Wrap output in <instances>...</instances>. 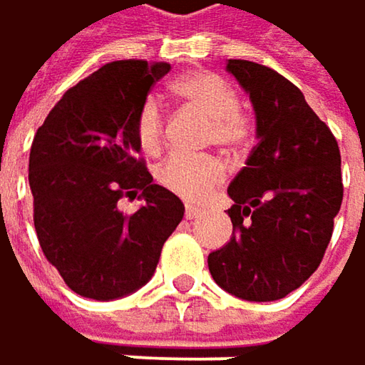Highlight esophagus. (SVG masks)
I'll return each instance as SVG.
<instances>
[{
  "instance_id": "34e87169",
  "label": "esophagus",
  "mask_w": 365,
  "mask_h": 365,
  "mask_svg": "<svg viewBox=\"0 0 365 365\" xmlns=\"http://www.w3.org/2000/svg\"><path fill=\"white\" fill-rule=\"evenodd\" d=\"M185 217H187L189 221H193V219H197V217H200V210H197L195 206L187 204V208H185Z\"/></svg>"
}]
</instances>
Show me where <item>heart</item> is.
<instances>
[{
	"instance_id": "b5f03b06",
	"label": "heart",
	"mask_w": 365,
	"mask_h": 365,
	"mask_svg": "<svg viewBox=\"0 0 365 365\" xmlns=\"http://www.w3.org/2000/svg\"><path fill=\"white\" fill-rule=\"evenodd\" d=\"M172 91L210 120V140L223 150H238L251 138V120L238 108V95L215 72H195L178 78ZM133 138L144 155H157L163 144V116L155 97H148L133 120ZM225 176L215 157L191 159L174 155L157 168V180L168 191L189 200H204Z\"/></svg>"
}]
</instances>
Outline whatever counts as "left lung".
Listing matches in <instances>:
<instances>
[{"label":"left lung","mask_w":365,"mask_h":365,"mask_svg":"<svg viewBox=\"0 0 365 365\" xmlns=\"http://www.w3.org/2000/svg\"><path fill=\"white\" fill-rule=\"evenodd\" d=\"M225 70L255 110L257 146L232 180L234 234L208 255L227 293L274 302L319 268L342 204L340 150L302 91L266 66L230 59Z\"/></svg>","instance_id":"1"}]
</instances>
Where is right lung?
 Returning <instances> with one entry per match:
<instances>
[{"instance_id": "1", "label": "right lung", "mask_w": 365, "mask_h": 365, "mask_svg": "<svg viewBox=\"0 0 365 365\" xmlns=\"http://www.w3.org/2000/svg\"><path fill=\"white\" fill-rule=\"evenodd\" d=\"M168 63L112 61L68 89L38 129L29 153L34 225L66 284L99 302L144 287L185 204L138 159L133 120ZM145 204L131 215L123 197Z\"/></svg>"}]
</instances>
